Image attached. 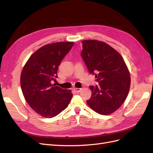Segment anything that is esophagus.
I'll return each instance as SVG.
<instances>
[{"label": "esophagus", "instance_id": "esophagus-1", "mask_svg": "<svg viewBox=\"0 0 153 153\" xmlns=\"http://www.w3.org/2000/svg\"><path fill=\"white\" fill-rule=\"evenodd\" d=\"M74 89L76 93H79V92H80V91L82 90V88H77V87H75Z\"/></svg>", "mask_w": 153, "mask_h": 153}]
</instances>
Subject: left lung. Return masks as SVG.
Returning a JSON list of instances; mask_svg holds the SVG:
<instances>
[{
  "mask_svg": "<svg viewBox=\"0 0 153 153\" xmlns=\"http://www.w3.org/2000/svg\"><path fill=\"white\" fill-rule=\"evenodd\" d=\"M82 44L81 55L99 82L98 86H89L92 95L87 103L100 114H110L128 97L131 83L128 66L118 52L105 42L84 40Z\"/></svg>",
  "mask_w": 153,
  "mask_h": 153,
  "instance_id": "8db88e82",
  "label": "left lung"
}]
</instances>
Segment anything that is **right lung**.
Wrapping results in <instances>:
<instances>
[{
	"instance_id": "right-lung-1",
	"label": "right lung",
	"mask_w": 153,
	"mask_h": 153,
	"mask_svg": "<svg viewBox=\"0 0 153 153\" xmlns=\"http://www.w3.org/2000/svg\"><path fill=\"white\" fill-rule=\"evenodd\" d=\"M74 42L45 45L31 55L23 68L21 88L32 110L45 118H53L67 108L72 98L71 90L52 83L57 78L61 61L73 47Z\"/></svg>"
}]
</instances>
